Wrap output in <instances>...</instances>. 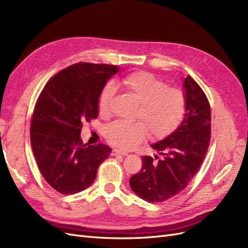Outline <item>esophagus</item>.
Here are the masks:
<instances>
[{"mask_svg": "<svg viewBox=\"0 0 248 248\" xmlns=\"http://www.w3.org/2000/svg\"><path fill=\"white\" fill-rule=\"evenodd\" d=\"M127 154L128 153H127L126 151H123V150L117 149V148L112 149V151H111V155H127Z\"/></svg>", "mask_w": 248, "mask_h": 248, "instance_id": "1", "label": "esophagus"}]
</instances>
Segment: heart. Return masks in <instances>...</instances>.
<instances>
[{
    "label": "heart",
    "instance_id": "obj_1",
    "mask_svg": "<svg viewBox=\"0 0 248 248\" xmlns=\"http://www.w3.org/2000/svg\"><path fill=\"white\" fill-rule=\"evenodd\" d=\"M125 91L140 103L137 119L140 123L117 121L110 124L106 136L111 145L129 149L144 140L148 133L152 139H162L181 123L186 109L185 95L177 88H168L153 74L139 71L128 74L120 81ZM115 86L108 82L98 96V110L107 114L115 95Z\"/></svg>",
    "mask_w": 248,
    "mask_h": 248
}]
</instances>
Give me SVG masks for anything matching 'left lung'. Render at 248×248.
<instances>
[{
	"label": "left lung",
	"mask_w": 248,
	"mask_h": 248,
	"mask_svg": "<svg viewBox=\"0 0 248 248\" xmlns=\"http://www.w3.org/2000/svg\"><path fill=\"white\" fill-rule=\"evenodd\" d=\"M182 122L167 138L152 144L154 157L144 156L141 169L129 179L132 191L149 202L167 201L182 191L204 160L211 137V111L205 93L187 76Z\"/></svg>",
	"instance_id": "8db88e82"
}]
</instances>
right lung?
Here are the masks:
<instances>
[{"instance_id":"right-lung-1","label":"right lung","mask_w":248,"mask_h":248,"mask_svg":"<svg viewBox=\"0 0 248 248\" xmlns=\"http://www.w3.org/2000/svg\"><path fill=\"white\" fill-rule=\"evenodd\" d=\"M120 71L115 65L73 64L43 88L31 121V145L39 170L58 192L73 194L92 185L107 145L82 144V123L98 117V96Z\"/></svg>"}]
</instances>
